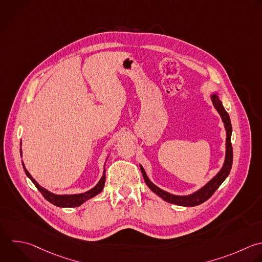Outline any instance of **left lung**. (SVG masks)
Segmentation results:
<instances>
[{"label":"left lung","instance_id":"1","mask_svg":"<svg viewBox=\"0 0 262 262\" xmlns=\"http://www.w3.org/2000/svg\"><path fill=\"white\" fill-rule=\"evenodd\" d=\"M212 102H213L214 107L217 110V112L221 116V119L224 123V127H225V130H226V155H225L224 165L221 168V170L204 187H202L201 189H199L198 191H195L194 193L189 194V195H174V194H171V193L159 188L158 186H156L148 179V177L146 176L145 171L142 168V166H140L142 176H143L144 181L147 184V186L155 193L160 195L166 202H169V203H172V204H175V205H178V206H184V207L198 206V205L206 202L210 196H212V194L220 186V184L225 180V178L228 176V174L230 172L231 165H232V146H231V142H230V137H231L230 119H229L228 114L224 110L221 101L219 100V98L216 94L212 95Z\"/></svg>","mask_w":262,"mask_h":262}]
</instances>
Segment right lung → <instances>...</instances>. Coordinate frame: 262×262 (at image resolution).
<instances>
[{"mask_svg":"<svg viewBox=\"0 0 262 262\" xmlns=\"http://www.w3.org/2000/svg\"><path fill=\"white\" fill-rule=\"evenodd\" d=\"M20 154H21V149H20ZM24 169L26 171V174L28 175V177L33 181V183L36 185V187L40 190V192L43 194V196L50 203H52L53 205L57 206V207H78L80 205H82L84 202H86L87 200L95 196L96 194L100 193L101 190L103 189L104 186V182H105V170L103 171V175L101 177V179L99 180V182L90 190L84 192V193H79V194H54L50 191H48L47 189L43 188L33 177L32 175L29 173V171L26 169L24 163H23Z\"/></svg>","mask_w":262,"mask_h":262,"instance_id":"right-lung-1","label":"right lung"}]
</instances>
